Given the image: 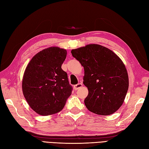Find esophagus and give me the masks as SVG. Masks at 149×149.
<instances>
[{
	"label": "esophagus",
	"mask_w": 149,
	"mask_h": 149,
	"mask_svg": "<svg viewBox=\"0 0 149 149\" xmlns=\"http://www.w3.org/2000/svg\"><path fill=\"white\" fill-rule=\"evenodd\" d=\"M82 87V83H79L77 84H76L74 86V88L75 90H77L79 88H81V87Z\"/></svg>",
	"instance_id": "1"
}]
</instances>
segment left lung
I'll use <instances>...</instances> for the list:
<instances>
[{
  "instance_id": "left-lung-1",
  "label": "left lung",
  "mask_w": 149,
  "mask_h": 149,
  "mask_svg": "<svg viewBox=\"0 0 149 149\" xmlns=\"http://www.w3.org/2000/svg\"><path fill=\"white\" fill-rule=\"evenodd\" d=\"M72 55L84 69L83 84L89 93L84 100L90 111L107 116L123 104L129 86L123 61L103 46L89 44L72 49Z\"/></svg>"
}]
</instances>
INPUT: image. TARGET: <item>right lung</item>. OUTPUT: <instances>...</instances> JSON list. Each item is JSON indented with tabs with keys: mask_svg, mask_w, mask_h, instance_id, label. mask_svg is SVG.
<instances>
[{
	"mask_svg": "<svg viewBox=\"0 0 149 149\" xmlns=\"http://www.w3.org/2000/svg\"><path fill=\"white\" fill-rule=\"evenodd\" d=\"M67 50L57 47L45 48L28 64L22 81V90L28 104L40 115L62 111L72 94L67 74L62 69Z\"/></svg>",
	"mask_w": 149,
	"mask_h": 149,
	"instance_id": "1",
	"label": "right lung"
}]
</instances>
